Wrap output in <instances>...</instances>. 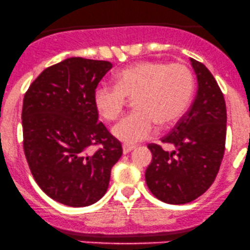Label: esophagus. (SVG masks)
<instances>
[{
	"instance_id": "esophagus-1",
	"label": "esophagus",
	"mask_w": 250,
	"mask_h": 250,
	"mask_svg": "<svg viewBox=\"0 0 250 250\" xmlns=\"http://www.w3.org/2000/svg\"><path fill=\"white\" fill-rule=\"evenodd\" d=\"M135 147V146H130V144H123V152H124V154H128V152L132 151Z\"/></svg>"
}]
</instances>
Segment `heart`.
Masks as SVG:
<instances>
[{"label": "heart", "mask_w": 250, "mask_h": 250, "mask_svg": "<svg viewBox=\"0 0 250 250\" xmlns=\"http://www.w3.org/2000/svg\"><path fill=\"white\" fill-rule=\"evenodd\" d=\"M115 85L101 83L94 90V104L104 119L119 117L126 96H135V111L112 128L117 139L136 144L154 132L155 124L165 126L179 119L188 106L193 92L192 72L180 63L143 61L114 76Z\"/></svg>", "instance_id": "heart-1"}]
</instances>
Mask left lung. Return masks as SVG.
<instances>
[{
	"mask_svg": "<svg viewBox=\"0 0 250 250\" xmlns=\"http://www.w3.org/2000/svg\"><path fill=\"white\" fill-rule=\"evenodd\" d=\"M197 93L188 111L162 142L166 151L149 144L151 163L146 170L150 192L163 203L180 205L197 199L213 184L224 156L227 107L218 83L200 62L190 58Z\"/></svg>",
	"mask_w": 250,
	"mask_h": 250,
	"instance_id": "left-lung-1",
	"label": "left lung"
}]
</instances>
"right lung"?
I'll return each mask as SVG.
<instances>
[{"instance_id": "obj_1", "label": "right lung", "mask_w": 250, "mask_h": 250, "mask_svg": "<svg viewBox=\"0 0 250 250\" xmlns=\"http://www.w3.org/2000/svg\"><path fill=\"white\" fill-rule=\"evenodd\" d=\"M111 69L106 61L68 58L45 69L23 98V150L31 173L50 198L66 206L100 200L122 157V144L99 123L94 104V90ZM93 145L101 147L92 153Z\"/></svg>"}]
</instances>
